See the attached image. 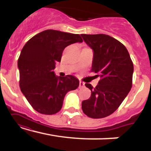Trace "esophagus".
Segmentation results:
<instances>
[{
  "label": "esophagus",
  "mask_w": 151,
  "mask_h": 151,
  "mask_svg": "<svg viewBox=\"0 0 151 151\" xmlns=\"http://www.w3.org/2000/svg\"><path fill=\"white\" fill-rule=\"evenodd\" d=\"M84 86V83L82 82V81H79V88L80 89V88H83Z\"/></svg>",
  "instance_id": "esophagus-1"
}]
</instances>
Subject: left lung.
Here are the masks:
<instances>
[{"label":"left lung","mask_w":151,"mask_h":151,"mask_svg":"<svg viewBox=\"0 0 151 151\" xmlns=\"http://www.w3.org/2000/svg\"><path fill=\"white\" fill-rule=\"evenodd\" d=\"M81 35L93 50L91 72L100 77L96 87L85 84L91 93L81 109L87 116L101 119L113 114L129 93L133 64L126 47L115 38L104 34Z\"/></svg>","instance_id":"obj_1"}]
</instances>
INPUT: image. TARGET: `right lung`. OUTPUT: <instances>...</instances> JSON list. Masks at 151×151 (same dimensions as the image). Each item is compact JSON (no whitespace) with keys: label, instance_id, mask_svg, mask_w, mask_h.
Segmentation results:
<instances>
[{"label":"right lung","instance_id":"add662e5","mask_svg":"<svg viewBox=\"0 0 151 151\" xmlns=\"http://www.w3.org/2000/svg\"><path fill=\"white\" fill-rule=\"evenodd\" d=\"M83 42L78 34L46 30L29 40L18 58L20 90L35 110L52 115L61 110L68 91L79 86L72 75L56 77L53 70L66 47Z\"/></svg>","mask_w":151,"mask_h":151}]
</instances>
